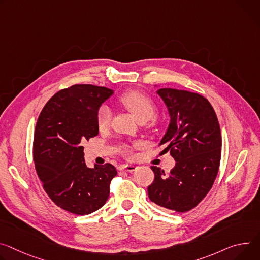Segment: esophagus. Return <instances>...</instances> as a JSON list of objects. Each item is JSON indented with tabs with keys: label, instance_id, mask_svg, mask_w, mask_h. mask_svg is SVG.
<instances>
[{
	"label": "esophagus",
	"instance_id": "1",
	"mask_svg": "<svg viewBox=\"0 0 260 260\" xmlns=\"http://www.w3.org/2000/svg\"><path fill=\"white\" fill-rule=\"evenodd\" d=\"M137 166H135V165H123V166L120 167V170H126L128 172H133V171H136L137 170Z\"/></svg>",
	"mask_w": 260,
	"mask_h": 260
}]
</instances>
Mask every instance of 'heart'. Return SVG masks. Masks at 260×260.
I'll use <instances>...</instances> for the list:
<instances>
[{"label": "heart", "instance_id": "1", "mask_svg": "<svg viewBox=\"0 0 260 260\" xmlns=\"http://www.w3.org/2000/svg\"><path fill=\"white\" fill-rule=\"evenodd\" d=\"M119 101L141 122L151 119L156 112V107L153 101L145 95V94L140 93L138 91H128L122 94ZM111 109L106 105L101 106L96 116L98 126L101 131L109 127L111 123ZM124 151L127 155L132 154L129 148H125Z\"/></svg>", "mask_w": 260, "mask_h": 260}]
</instances>
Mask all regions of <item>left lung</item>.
Masks as SVG:
<instances>
[{
    "instance_id": "left-lung-1",
    "label": "left lung",
    "mask_w": 260,
    "mask_h": 260,
    "mask_svg": "<svg viewBox=\"0 0 260 260\" xmlns=\"http://www.w3.org/2000/svg\"><path fill=\"white\" fill-rule=\"evenodd\" d=\"M170 124L161 139L162 152L170 151L175 167L166 174L153 166L154 180L148 197L155 204L177 212L193 209L207 195L218 175L222 137L214 108L198 93L161 88Z\"/></svg>"
}]
</instances>
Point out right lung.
Segmentation results:
<instances>
[{
	"instance_id": "1",
	"label": "right lung",
	"mask_w": 260,
	"mask_h": 260,
	"mask_svg": "<svg viewBox=\"0 0 260 260\" xmlns=\"http://www.w3.org/2000/svg\"><path fill=\"white\" fill-rule=\"evenodd\" d=\"M113 90L77 84L57 92L36 122L33 160L45 193L59 207L89 215L109 198L117 171L111 164L88 168L83 144L99 135L98 111Z\"/></svg>"
}]
</instances>
